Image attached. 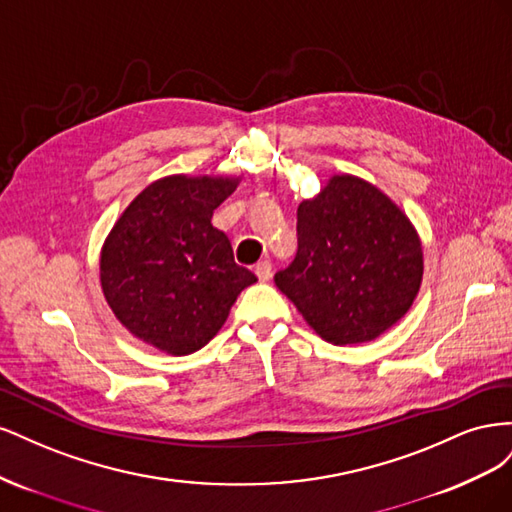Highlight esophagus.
Instances as JSON below:
<instances>
[{
  "instance_id": "34e87169",
  "label": "esophagus",
  "mask_w": 512,
  "mask_h": 512,
  "mask_svg": "<svg viewBox=\"0 0 512 512\" xmlns=\"http://www.w3.org/2000/svg\"><path fill=\"white\" fill-rule=\"evenodd\" d=\"M254 271H256V275H258V280L260 282H269L271 280V262L269 260H260V262H256V267H254Z\"/></svg>"
}]
</instances>
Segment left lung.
Here are the masks:
<instances>
[{"instance_id":"obj_1","label":"left lung","mask_w":512,"mask_h":512,"mask_svg":"<svg viewBox=\"0 0 512 512\" xmlns=\"http://www.w3.org/2000/svg\"><path fill=\"white\" fill-rule=\"evenodd\" d=\"M297 256L275 286L322 339L363 344L404 318L423 280V250L404 213L374 185L333 177L297 209Z\"/></svg>"}]
</instances>
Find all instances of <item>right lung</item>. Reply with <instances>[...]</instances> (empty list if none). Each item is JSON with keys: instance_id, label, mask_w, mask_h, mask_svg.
<instances>
[{"instance_id": "obj_1", "label": "right lung", "mask_w": 512, "mask_h": 512, "mask_svg": "<svg viewBox=\"0 0 512 512\" xmlns=\"http://www.w3.org/2000/svg\"><path fill=\"white\" fill-rule=\"evenodd\" d=\"M235 188V179L175 175L151 183L123 211L104 243L100 280L132 335L168 354L196 352L256 282L211 224Z\"/></svg>"}]
</instances>
